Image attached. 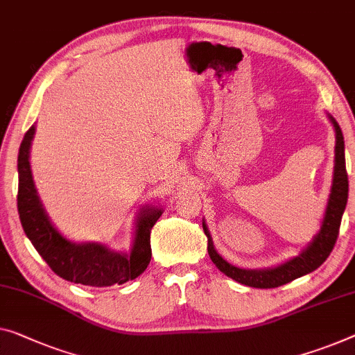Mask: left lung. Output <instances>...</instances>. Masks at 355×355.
Instances as JSON below:
<instances>
[{"label": "left lung", "mask_w": 355, "mask_h": 355, "mask_svg": "<svg viewBox=\"0 0 355 355\" xmlns=\"http://www.w3.org/2000/svg\"><path fill=\"white\" fill-rule=\"evenodd\" d=\"M329 121L335 129V166H333V180L331 188L327 200V207L324 218H322L320 230L313 237V241L301 250L298 255L290 258V260L277 264L272 268L264 269H244L231 264L215 250L214 241H211L210 231L202 220V228L207 236V250L210 260L214 261L216 268L220 269L225 276L231 277L236 282L247 287L255 288H276L280 285L292 282L301 276L315 271L317 268L324 263L335 247L338 232L343 214H345L347 204V173H346V157H345V139H343L341 127L338 125L336 119L327 113Z\"/></svg>", "instance_id": "8db88e82"}]
</instances>
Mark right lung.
Here are the masks:
<instances>
[{
	"label": "right lung",
	"mask_w": 355,
	"mask_h": 355,
	"mask_svg": "<svg viewBox=\"0 0 355 355\" xmlns=\"http://www.w3.org/2000/svg\"><path fill=\"white\" fill-rule=\"evenodd\" d=\"M36 125L26 130L19 150L17 209L22 228L52 271L62 279L91 287H110L139 277L151 261L150 234L162 215L159 205H144L135 216L130 252L110 248L103 242H73L52 223L35 187L30 150Z\"/></svg>",
	"instance_id": "add662e5"
}]
</instances>
